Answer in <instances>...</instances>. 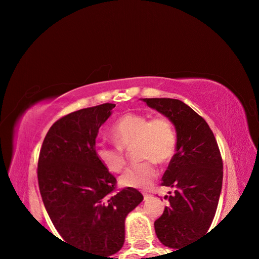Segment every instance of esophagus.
<instances>
[{
	"label": "esophagus",
	"mask_w": 259,
	"mask_h": 259,
	"mask_svg": "<svg viewBox=\"0 0 259 259\" xmlns=\"http://www.w3.org/2000/svg\"><path fill=\"white\" fill-rule=\"evenodd\" d=\"M143 195H144V200H148L151 198V194H148V193H143Z\"/></svg>",
	"instance_id": "esophagus-1"
}]
</instances>
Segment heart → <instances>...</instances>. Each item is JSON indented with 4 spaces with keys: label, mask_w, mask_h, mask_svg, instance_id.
<instances>
[{
    "label": "heart",
    "mask_w": 259,
    "mask_h": 259,
    "mask_svg": "<svg viewBox=\"0 0 259 259\" xmlns=\"http://www.w3.org/2000/svg\"><path fill=\"white\" fill-rule=\"evenodd\" d=\"M111 134L116 147H96L97 159L108 171L120 174L125 166L124 151L134 146L136 157L143 160L120 177V184L124 187L151 186L157 176L154 162L165 165L176 154V130L171 121L163 116L150 119L146 114L125 113L117 119Z\"/></svg>",
    "instance_id": "1"
}]
</instances>
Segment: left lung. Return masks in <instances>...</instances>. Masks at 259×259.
I'll use <instances>...</instances> for the list:
<instances>
[{
	"instance_id": "1",
	"label": "left lung",
	"mask_w": 259,
	"mask_h": 259,
	"mask_svg": "<svg viewBox=\"0 0 259 259\" xmlns=\"http://www.w3.org/2000/svg\"><path fill=\"white\" fill-rule=\"evenodd\" d=\"M143 100L168 117L176 128V154L161 183L162 186L174 187L175 192L164 196L169 204L154 227L162 244L179 250L200 239L211 225L222 191V155L207 122L182 100Z\"/></svg>"
}]
</instances>
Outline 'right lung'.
Wrapping results in <instances>:
<instances>
[{"instance_id":"right-lung-1","label":"right lung","mask_w":259,"mask_h":259,"mask_svg":"<svg viewBox=\"0 0 259 259\" xmlns=\"http://www.w3.org/2000/svg\"><path fill=\"white\" fill-rule=\"evenodd\" d=\"M114 107L102 104L56 121L37 163L38 187L52 224L64 242L98 259H117L109 257L124 243L126 214L143 201L136 188L116 191V178L96 155V137Z\"/></svg>"}]
</instances>
